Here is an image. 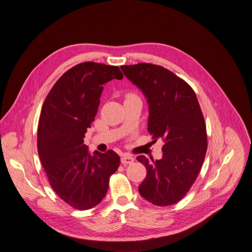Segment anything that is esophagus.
<instances>
[{
    "mask_svg": "<svg viewBox=\"0 0 252 252\" xmlns=\"http://www.w3.org/2000/svg\"><path fill=\"white\" fill-rule=\"evenodd\" d=\"M133 162H134V158H133L132 157H130V156H123V157L121 158V163L124 164V165H126V164H131V163H133Z\"/></svg>",
    "mask_w": 252,
    "mask_h": 252,
    "instance_id": "esophagus-1",
    "label": "esophagus"
}]
</instances>
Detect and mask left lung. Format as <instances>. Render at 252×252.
<instances>
[{
    "label": "left lung",
    "instance_id": "8db88e82",
    "mask_svg": "<svg viewBox=\"0 0 252 252\" xmlns=\"http://www.w3.org/2000/svg\"><path fill=\"white\" fill-rule=\"evenodd\" d=\"M121 69L146 96L152 139L164 142L161 159L137 158L147 170L139 192L153 205H173L195 183L207 151L206 124L197 95L189 84L160 65L137 63Z\"/></svg>",
    "mask_w": 252,
    "mask_h": 252
}]
</instances>
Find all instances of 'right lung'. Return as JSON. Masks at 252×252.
Instances as JSON below:
<instances>
[{
	"instance_id": "obj_1",
	"label": "right lung",
	"mask_w": 252,
	"mask_h": 252,
	"mask_svg": "<svg viewBox=\"0 0 252 252\" xmlns=\"http://www.w3.org/2000/svg\"><path fill=\"white\" fill-rule=\"evenodd\" d=\"M113 79H123L118 66L79 63L60 77L42 106L38 154L53 190L76 210L91 209L104 199L110 177L120 165L113 150L91 154L84 144L98 112L103 86Z\"/></svg>"
}]
</instances>
